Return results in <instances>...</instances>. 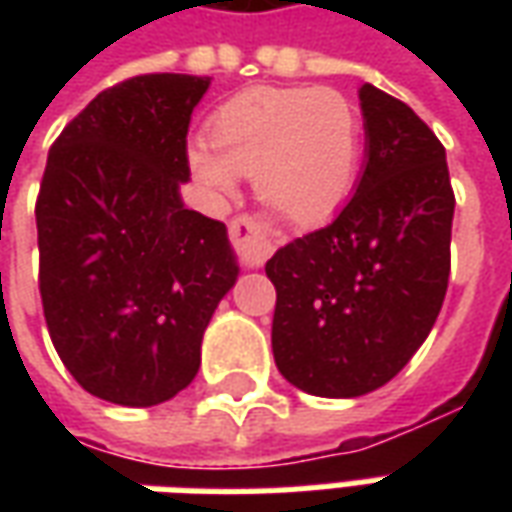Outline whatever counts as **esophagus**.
I'll return each mask as SVG.
<instances>
[{
    "mask_svg": "<svg viewBox=\"0 0 512 512\" xmlns=\"http://www.w3.org/2000/svg\"><path fill=\"white\" fill-rule=\"evenodd\" d=\"M230 244H233L238 260L249 268L266 263V257L274 249V233L263 216L255 213H238L230 219Z\"/></svg>",
    "mask_w": 512,
    "mask_h": 512,
    "instance_id": "34e87169",
    "label": "esophagus"
}]
</instances>
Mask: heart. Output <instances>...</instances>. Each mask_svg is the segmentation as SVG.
Segmentation results:
<instances>
[{
  "label": "heart",
  "mask_w": 512,
  "mask_h": 512,
  "mask_svg": "<svg viewBox=\"0 0 512 512\" xmlns=\"http://www.w3.org/2000/svg\"><path fill=\"white\" fill-rule=\"evenodd\" d=\"M208 145L189 150L205 189L233 194L255 175L257 197L290 222L332 216L354 189L362 112L334 87H249L224 101L205 126Z\"/></svg>",
  "instance_id": "heart-1"
}]
</instances>
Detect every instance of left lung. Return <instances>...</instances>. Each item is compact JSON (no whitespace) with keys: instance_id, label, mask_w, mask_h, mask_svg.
I'll use <instances>...</instances> for the list:
<instances>
[{"instance_id":"obj_1","label":"left lung","mask_w":512,"mask_h":512,"mask_svg":"<svg viewBox=\"0 0 512 512\" xmlns=\"http://www.w3.org/2000/svg\"><path fill=\"white\" fill-rule=\"evenodd\" d=\"M367 161L332 224L266 263L277 288L279 373L318 397H359L408 365L439 318L450 279L455 194L447 156L414 109L359 90Z\"/></svg>"}]
</instances>
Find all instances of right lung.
<instances>
[{"label":"right lung","instance_id":"add662e5","mask_svg":"<svg viewBox=\"0 0 512 512\" xmlns=\"http://www.w3.org/2000/svg\"><path fill=\"white\" fill-rule=\"evenodd\" d=\"M208 76L142 73L98 93L51 145L35 202L51 343L82 389L156 406L194 381L238 266L227 227L180 202Z\"/></svg>","mask_w":512,"mask_h":512}]
</instances>
